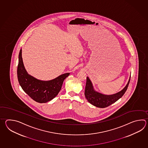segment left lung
Here are the masks:
<instances>
[{"mask_svg": "<svg viewBox=\"0 0 148 148\" xmlns=\"http://www.w3.org/2000/svg\"><path fill=\"white\" fill-rule=\"evenodd\" d=\"M130 78L129 79L128 83L126 85L125 87L123 88V90L115 94L105 95L95 91L91 81L88 77H87V81L85 87V97L90 104L96 107L99 108L108 107L118 101L125 94L129 86Z\"/></svg>", "mask_w": 148, "mask_h": 148, "instance_id": "8db88e82", "label": "left lung"}]
</instances>
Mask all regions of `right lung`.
I'll return each instance as SVG.
<instances>
[{
  "mask_svg": "<svg viewBox=\"0 0 148 148\" xmlns=\"http://www.w3.org/2000/svg\"><path fill=\"white\" fill-rule=\"evenodd\" d=\"M69 75V73H66L49 81L35 78L28 75L25 70L21 49L17 66L18 80L23 90L35 101L43 103L53 99L60 91L64 80Z\"/></svg>",
  "mask_w": 148,
  "mask_h": 148,
  "instance_id": "add662e5",
  "label": "right lung"
}]
</instances>
